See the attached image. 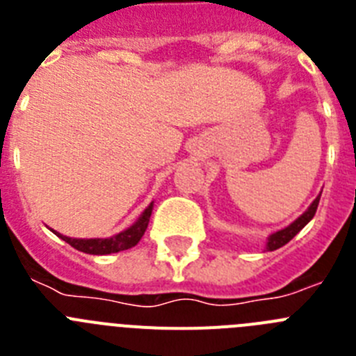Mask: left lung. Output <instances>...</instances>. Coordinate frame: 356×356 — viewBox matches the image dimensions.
Returning <instances> with one entry per match:
<instances>
[{"label": "left lung", "mask_w": 356, "mask_h": 356, "mask_svg": "<svg viewBox=\"0 0 356 356\" xmlns=\"http://www.w3.org/2000/svg\"><path fill=\"white\" fill-rule=\"evenodd\" d=\"M323 193V191H321ZM319 200H321V194L316 197V200L310 203V207H308L307 210H305L303 213H301L296 221H292L291 225L285 226V228L278 229V232H273L269 237H267V242H266V250L267 251H275L278 250V248L285 246L289 241H292V238L296 237V235L300 234L301 229L305 228V226L308 225V222L312 221V217L316 216V210H317V205H319Z\"/></svg>", "instance_id": "obj_1"}]
</instances>
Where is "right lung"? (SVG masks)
Instances as JSON below:
<instances>
[{
    "mask_svg": "<svg viewBox=\"0 0 356 356\" xmlns=\"http://www.w3.org/2000/svg\"><path fill=\"white\" fill-rule=\"evenodd\" d=\"M151 212H153V201L146 207V210L140 213L139 219H137L130 228L122 229V232H119L118 235H112V237L108 238H72V237H67V235L58 234V232H55V229L51 228L49 229H51L56 237H60L62 241L71 244L74 250L83 251V253H89V254L119 253V251L134 248L135 244L143 238L144 232H146L147 228V222H149Z\"/></svg>",
    "mask_w": 356,
    "mask_h": 356,
    "instance_id": "obj_1",
    "label": "right lung"
}]
</instances>
